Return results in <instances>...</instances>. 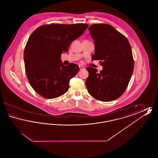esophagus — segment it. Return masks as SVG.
Wrapping results in <instances>:
<instances>
[{
    "label": "esophagus",
    "mask_w": 158,
    "mask_h": 158,
    "mask_svg": "<svg viewBox=\"0 0 158 158\" xmlns=\"http://www.w3.org/2000/svg\"><path fill=\"white\" fill-rule=\"evenodd\" d=\"M84 68L82 66H81V65H79V69L81 70H83Z\"/></svg>",
    "instance_id": "obj_1"
}]
</instances>
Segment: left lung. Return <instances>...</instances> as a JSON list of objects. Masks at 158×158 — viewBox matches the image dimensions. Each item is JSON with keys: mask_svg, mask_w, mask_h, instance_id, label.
I'll list each match as a JSON object with an SVG mask.
<instances>
[{"mask_svg": "<svg viewBox=\"0 0 158 158\" xmlns=\"http://www.w3.org/2000/svg\"><path fill=\"white\" fill-rule=\"evenodd\" d=\"M89 30L95 47L92 59L100 60L103 69L98 72L95 68H86L87 89L97 100L111 101L126 90L133 72L131 45L127 38L109 24H93Z\"/></svg>", "mask_w": 158, "mask_h": 158, "instance_id": "8db88e82", "label": "left lung"}]
</instances>
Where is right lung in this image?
Returning a JSON list of instances; mask_svg holds the SVG:
<instances>
[{
    "label": "right lung",
    "instance_id": "right-lung-1",
    "mask_svg": "<svg viewBox=\"0 0 158 158\" xmlns=\"http://www.w3.org/2000/svg\"><path fill=\"white\" fill-rule=\"evenodd\" d=\"M87 23L41 25L31 34L25 45L23 59L27 77L38 94L47 99L57 98L69 88V81L79 70L75 63L64 66L61 54L79 37Z\"/></svg>",
    "mask_w": 158,
    "mask_h": 158
}]
</instances>
